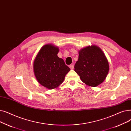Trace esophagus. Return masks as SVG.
<instances>
[{"instance_id": "34e87169", "label": "esophagus", "mask_w": 131, "mask_h": 131, "mask_svg": "<svg viewBox=\"0 0 131 131\" xmlns=\"http://www.w3.org/2000/svg\"><path fill=\"white\" fill-rule=\"evenodd\" d=\"M69 67H70L71 69H74V65L73 64H71V65H70Z\"/></svg>"}]
</instances>
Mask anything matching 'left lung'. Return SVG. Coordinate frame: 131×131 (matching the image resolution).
<instances>
[{"label":"left lung","mask_w":131,"mask_h":131,"mask_svg":"<svg viewBox=\"0 0 131 131\" xmlns=\"http://www.w3.org/2000/svg\"><path fill=\"white\" fill-rule=\"evenodd\" d=\"M109 70L108 60L98 46H89L79 51L74 71L85 84L92 87L98 86L105 80Z\"/></svg>","instance_id":"8db88e82"}]
</instances>
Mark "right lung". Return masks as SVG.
<instances>
[{
    "mask_svg": "<svg viewBox=\"0 0 131 131\" xmlns=\"http://www.w3.org/2000/svg\"><path fill=\"white\" fill-rule=\"evenodd\" d=\"M59 49L52 44L45 45L40 49L34 62L36 79L42 86L54 89L63 83L70 70L63 60L58 57Z\"/></svg>",
    "mask_w": 131,
    "mask_h": 131,
    "instance_id": "obj_1",
    "label": "right lung"
}]
</instances>
